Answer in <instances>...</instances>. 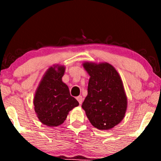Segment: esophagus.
<instances>
[{
  "label": "esophagus",
  "mask_w": 161,
  "mask_h": 161,
  "mask_svg": "<svg viewBox=\"0 0 161 161\" xmlns=\"http://www.w3.org/2000/svg\"><path fill=\"white\" fill-rule=\"evenodd\" d=\"M76 99H77V101H79V104H82V101H83V98H82V96H81V95L78 96V97H76Z\"/></svg>",
  "instance_id": "obj_1"
}]
</instances>
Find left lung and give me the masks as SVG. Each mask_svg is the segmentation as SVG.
Here are the masks:
<instances>
[{
	"label": "left lung",
	"instance_id": "left-lung-1",
	"mask_svg": "<svg viewBox=\"0 0 161 161\" xmlns=\"http://www.w3.org/2000/svg\"><path fill=\"white\" fill-rule=\"evenodd\" d=\"M90 75L88 95L82 108L93 126L110 129L124 117L127 98L119 75L108 64H83Z\"/></svg>",
	"mask_w": 161,
	"mask_h": 161
}]
</instances>
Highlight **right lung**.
I'll list each match as a JSON object with an SVG mask.
<instances>
[{"instance_id":"right-lung-1","label":"right lung","mask_w":161,"mask_h":161,"mask_svg":"<svg viewBox=\"0 0 161 161\" xmlns=\"http://www.w3.org/2000/svg\"><path fill=\"white\" fill-rule=\"evenodd\" d=\"M50 67L44 75L34 98L35 111L43 124L57 126L66 119L68 113L79 105L62 82L65 67Z\"/></svg>"}]
</instances>
